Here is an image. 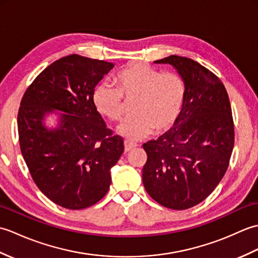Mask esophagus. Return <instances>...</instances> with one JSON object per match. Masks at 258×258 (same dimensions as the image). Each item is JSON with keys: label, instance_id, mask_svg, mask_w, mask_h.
<instances>
[{"label": "esophagus", "instance_id": "obj_1", "mask_svg": "<svg viewBox=\"0 0 258 258\" xmlns=\"http://www.w3.org/2000/svg\"><path fill=\"white\" fill-rule=\"evenodd\" d=\"M136 146H138V144L132 143V142H128V141H125V142H124V149H125V152H130L131 150L135 149Z\"/></svg>", "mask_w": 258, "mask_h": 258}]
</instances>
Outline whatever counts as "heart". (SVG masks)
Masks as SVG:
<instances>
[{"mask_svg": "<svg viewBox=\"0 0 258 258\" xmlns=\"http://www.w3.org/2000/svg\"><path fill=\"white\" fill-rule=\"evenodd\" d=\"M113 83L115 89L106 83L95 86L92 102L98 114L117 122L125 111L123 98H134V115L117 128L126 139L143 140L154 130L156 133H164L176 123L186 94L185 83L178 74L162 73L145 63H131L114 75Z\"/></svg>", "mask_w": 258, "mask_h": 258, "instance_id": "obj_1", "label": "heart"}]
</instances>
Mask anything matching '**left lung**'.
<instances>
[{
    "label": "left lung",
    "mask_w": 258,
    "mask_h": 258,
    "mask_svg": "<svg viewBox=\"0 0 258 258\" xmlns=\"http://www.w3.org/2000/svg\"><path fill=\"white\" fill-rule=\"evenodd\" d=\"M154 63L176 69L186 94L173 127L143 144V184L158 204L187 210L204 201L227 171L234 147L231 103L222 81L194 59L171 55Z\"/></svg>",
    "instance_id": "obj_1"
}]
</instances>
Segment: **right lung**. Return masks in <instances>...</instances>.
I'll use <instances>...</instances> for the list:
<instances>
[{"mask_svg": "<svg viewBox=\"0 0 258 258\" xmlns=\"http://www.w3.org/2000/svg\"><path fill=\"white\" fill-rule=\"evenodd\" d=\"M113 68L78 54L62 57L37 75L21 101L19 140L31 176L47 199L69 210L105 196L111 168L124 152L123 139L106 127L92 102L95 86ZM56 110L58 127L48 129L44 119Z\"/></svg>", "mask_w": 258, "mask_h": 258, "instance_id": "1", "label": "right lung"}]
</instances>
